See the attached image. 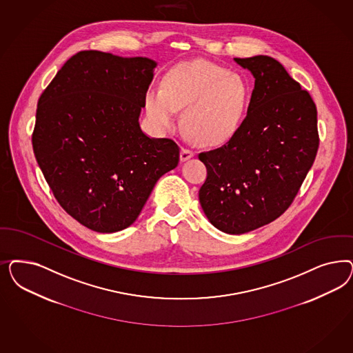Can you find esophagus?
Here are the masks:
<instances>
[{
	"label": "esophagus",
	"instance_id": "esophagus-1",
	"mask_svg": "<svg viewBox=\"0 0 353 353\" xmlns=\"http://www.w3.org/2000/svg\"><path fill=\"white\" fill-rule=\"evenodd\" d=\"M192 156H194V152L191 149L182 147V149H181V161H187V159H191Z\"/></svg>",
	"mask_w": 353,
	"mask_h": 353
}]
</instances>
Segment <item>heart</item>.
<instances>
[{"mask_svg": "<svg viewBox=\"0 0 353 353\" xmlns=\"http://www.w3.org/2000/svg\"><path fill=\"white\" fill-rule=\"evenodd\" d=\"M250 103V90L236 74L210 61L184 62L166 75L163 88L147 92L150 121L161 130L175 125L176 110L183 127L194 141L219 145L239 131Z\"/></svg>", "mask_w": 353, "mask_h": 353, "instance_id": "obj_1", "label": "heart"}]
</instances>
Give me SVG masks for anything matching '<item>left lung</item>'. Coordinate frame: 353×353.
I'll use <instances>...</instances> for the list:
<instances>
[{"label": "left lung", "mask_w": 353, "mask_h": 353, "mask_svg": "<svg viewBox=\"0 0 353 353\" xmlns=\"http://www.w3.org/2000/svg\"><path fill=\"white\" fill-rule=\"evenodd\" d=\"M254 77L247 117L222 147L199 154V200L214 228L240 235L282 216L310 170L319 137L309 92L269 56L235 58Z\"/></svg>", "instance_id": "8db88e82"}]
</instances>
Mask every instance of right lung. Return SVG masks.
Instances as JSON below:
<instances>
[{"label":"right lung","instance_id":"right-lung-1","mask_svg":"<svg viewBox=\"0 0 353 353\" xmlns=\"http://www.w3.org/2000/svg\"><path fill=\"white\" fill-rule=\"evenodd\" d=\"M156 62L83 50L41 93L34 157L58 204L85 228L115 232L137 221L179 147L139 125Z\"/></svg>","mask_w":353,"mask_h":353}]
</instances>
